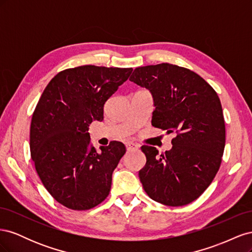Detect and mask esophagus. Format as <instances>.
I'll list each match as a JSON object with an SVG mask.
<instances>
[{
    "instance_id": "obj_1",
    "label": "esophagus",
    "mask_w": 252,
    "mask_h": 252,
    "mask_svg": "<svg viewBox=\"0 0 252 252\" xmlns=\"http://www.w3.org/2000/svg\"><path fill=\"white\" fill-rule=\"evenodd\" d=\"M126 148L128 151H133V150H136L139 148V146L134 143H127L126 144Z\"/></svg>"
}]
</instances>
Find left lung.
<instances>
[{
	"instance_id": "obj_1",
	"label": "left lung",
	"mask_w": 252,
	"mask_h": 252,
	"mask_svg": "<svg viewBox=\"0 0 252 252\" xmlns=\"http://www.w3.org/2000/svg\"><path fill=\"white\" fill-rule=\"evenodd\" d=\"M129 81L151 94V125L177 133L164 155L156 147H141L146 157L139 171L144 190L167 206L193 202L210 185L222 162L225 122L217 93L199 74L168 63L135 68Z\"/></svg>"
}]
</instances>
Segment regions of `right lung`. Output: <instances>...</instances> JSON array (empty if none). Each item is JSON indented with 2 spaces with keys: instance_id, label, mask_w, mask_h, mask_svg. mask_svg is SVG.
Listing matches in <instances>:
<instances>
[{
  "instance_id": "1",
  "label": "right lung",
  "mask_w": 252,
  "mask_h": 252,
  "mask_svg": "<svg viewBox=\"0 0 252 252\" xmlns=\"http://www.w3.org/2000/svg\"><path fill=\"white\" fill-rule=\"evenodd\" d=\"M132 68L85 65L59 72L44 89L30 125L35 170L56 201L87 210L109 194L112 172L125 155L113 141L98 154L90 144L91 122L104 119V105Z\"/></svg>"
}]
</instances>
